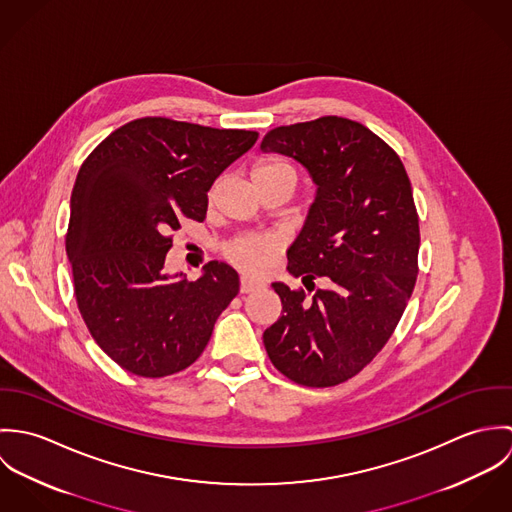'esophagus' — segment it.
Returning <instances> with one entry per match:
<instances>
[{"instance_id": "1", "label": "esophagus", "mask_w": 512, "mask_h": 512, "mask_svg": "<svg viewBox=\"0 0 512 512\" xmlns=\"http://www.w3.org/2000/svg\"><path fill=\"white\" fill-rule=\"evenodd\" d=\"M262 288V284L260 282H254V280H250V278H240V293H252L258 292Z\"/></svg>"}]
</instances>
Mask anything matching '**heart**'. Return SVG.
Returning a JSON list of instances; mask_svg holds the SVG:
<instances>
[{"mask_svg": "<svg viewBox=\"0 0 512 512\" xmlns=\"http://www.w3.org/2000/svg\"><path fill=\"white\" fill-rule=\"evenodd\" d=\"M274 179H290L295 183L297 173L288 161L268 159L252 169V181L264 183ZM280 252V240L276 236H242L224 246V256L234 266L246 272H262Z\"/></svg>", "mask_w": 512, "mask_h": 512, "instance_id": "obj_1", "label": "heart"}]
</instances>
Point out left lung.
Returning <instances> with one entry per match:
<instances>
[{"label": "left lung", "instance_id": "left-lung-1", "mask_svg": "<svg viewBox=\"0 0 512 512\" xmlns=\"http://www.w3.org/2000/svg\"><path fill=\"white\" fill-rule=\"evenodd\" d=\"M262 149L292 155L317 183L288 270L305 288L331 282L311 297L272 284L284 315L264 331V347L293 382L335 386L372 363L414 292L420 220L412 185L398 153L349 118L274 128Z\"/></svg>", "mask_w": 512, "mask_h": 512}]
</instances>
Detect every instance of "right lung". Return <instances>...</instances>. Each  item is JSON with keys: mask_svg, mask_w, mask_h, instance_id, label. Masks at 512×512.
Masks as SVG:
<instances>
[{"mask_svg": "<svg viewBox=\"0 0 512 512\" xmlns=\"http://www.w3.org/2000/svg\"><path fill=\"white\" fill-rule=\"evenodd\" d=\"M256 140L252 130L146 116L80 165L65 238L74 297L92 339L124 370L161 378L193 365L236 297L238 274L222 262L195 282L171 280L163 264L169 232L205 220L215 179Z\"/></svg>", "mask_w": 512, "mask_h": 512, "instance_id": "1", "label": "right lung"}]
</instances>
